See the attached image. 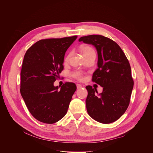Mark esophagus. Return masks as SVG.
Listing matches in <instances>:
<instances>
[{
  "label": "esophagus",
  "mask_w": 153,
  "mask_h": 153,
  "mask_svg": "<svg viewBox=\"0 0 153 153\" xmlns=\"http://www.w3.org/2000/svg\"><path fill=\"white\" fill-rule=\"evenodd\" d=\"M76 86H77V89H80V88H82V85L79 84V83H77L76 84Z\"/></svg>",
  "instance_id": "34e87169"
}]
</instances>
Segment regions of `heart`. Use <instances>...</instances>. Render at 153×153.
<instances>
[{
    "instance_id": "heart-1",
    "label": "heart",
    "mask_w": 153,
    "mask_h": 153,
    "mask_svg": "<svg viewBox=\"0 0 153 153\" xmlns=\"http://www.w3.org/2000/svg\"><path fill=\"white\" fill-rule=\"evenodd\" d=\"M79 50L81 52V53L82 54V55L85 59H86L87 57L93 56V55L96 56V52H95L94 48L88 45H81L79 48ZM71 54V53H69L66 56H65V57L64 58L65 63H67L68 62V60L70 58ZM72 76L74 79L79 80H82L83 78V74L80 71H76L73 72L72 73Z\"/></svg>"
}]
</instances>
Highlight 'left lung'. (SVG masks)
Here are the masks:
<instances>
[{"instance_id":"left-lung-1","label":"left lung","mask_w":153,"mask_h":153,"mask_svg":"<svg viewBox=\"0 0 153 153\" xmlns=\"http://www.w3.org/2000/svg\"><path fill=\"white\" fill-rule=\"evenodd\" d=\"M79 42L94 45L97 51V69L92 81L103 87L98 94L90 85L86 86L87 112L94 120L110 123L119 119L129 106L134 81L128 59L116 42L101 35L81 37Z\"/></svg>"}]
</instances>
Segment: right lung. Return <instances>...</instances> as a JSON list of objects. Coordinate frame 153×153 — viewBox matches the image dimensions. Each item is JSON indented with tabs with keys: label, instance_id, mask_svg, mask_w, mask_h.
<instances>
[{
	"label": "right lung",
	"instance_id": "1",
	"mask_svg": "<svg viewBox=\"0 0 153 153\" xmlns=\"http://www.w3.org/2000/svg\"><path fill=\"white\" fill-rule=\"evenodd\" d=\"M77 37L40 40L24 56L20 73V94L30 113L41 122L54 123L67 113L76 85L66 82L59 91L54 82L63 70L65 52Z\"/></svg>",
	"mask_w": 153,
	"mask_h": 153
}]
</instances>
